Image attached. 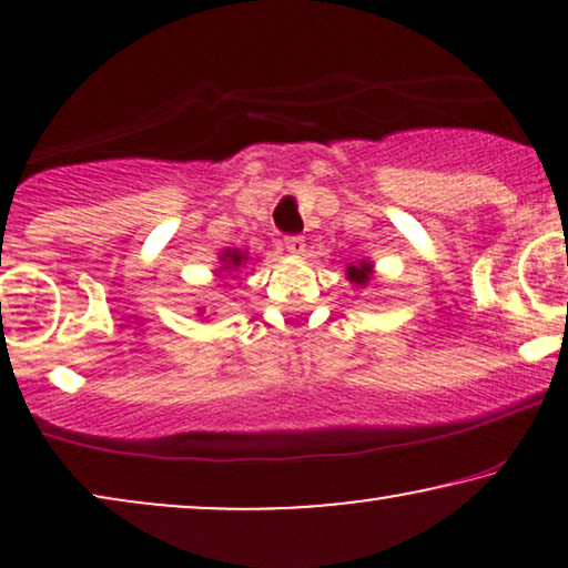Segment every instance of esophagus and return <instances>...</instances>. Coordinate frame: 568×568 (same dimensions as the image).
<instances>
[{
	"label": "esophagus",
	"mask_w": 568,
	"mask_h": 568,
	"mask_svg": "<svg viewBox=\"0 0 568 568\" xmlns=\"http://www.w3.org/2000/svg\"><path fill=\"white\" fill-rule=\"evenodd\" d=\"M284 247H286V253L302 255V253H305V240H302V237H286Z\"/></svg>",
	"instance_id": "1"
}]
</instances>
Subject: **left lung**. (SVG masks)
<instances>
[{"mask_svg": "<svg viewBox=\"0 0 568 568\" xmlns=\"http://www.w3.org/2000/svg\"><path fill=\"white\" fill-rule=\"evenodd\" d=\"M372 276H375V263L367 258H362L359 263H348L346 266V278L354 286H362V290L372 282Z\"/></svg>", "mask_w": 568, "mask_h": 568, "instance_id": "left-lung-1", "label": "left lung"}]
</instances>
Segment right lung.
<instances>
[{"label":"right lung","mask_w":568,"mask_h":568,"mask_svg":"<svg viewBox=\"0 0 568 568\" xmlns=\"http://www.w3.org/2000/svg\"><path fill=\"white\" fill-rule=\"evenodd\" d=\"M251 253L247 251H240V247H227V251L220 253V271L222 274H232V278H240L237 274L243 268H247V263H251ZM243 282V278H240ZM199 317H204V310L199 307Z\"/></svg>","instance_id":"obj_1"}]
</instances>
